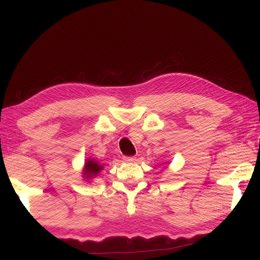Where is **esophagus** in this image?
Returning <instances> with one entry per match:
<instances>
[{
	"label": "esophagus",
	"instance_id": "obj_1",
	"mask_svg": "<svg viewBox=\"0 0 260 260\" xmlns=\"http://www.w3.org/2000/svg\"><path fill=\"white\" fill-rule=\"evenodd\" d=\"M136 159V157L135 156H131V157H124V160L125 161H128V162H131V161H134Z\"/></svg>",
	"mask_w": 260,
	"mask_h": 260
}]
</instances>
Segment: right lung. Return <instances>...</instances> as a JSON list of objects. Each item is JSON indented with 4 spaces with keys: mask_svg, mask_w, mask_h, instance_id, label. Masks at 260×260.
<instances>
[{
    "mask_svg": "<svg viewBox=\"0 0 260 260\" xmlns=\"http://www.w3.org/2000/svg\"><path fill=\"white\" fill-rule=\"evenodd\" d=\"M85 174L86 178H91L92 176H96L100 171L102 170V166L99 165L98 162L93 161V160H88L85 162Z\"/></svg>",
    "mask_w": 260,
    "mask_h": 260,
    "instance_id": "1",
    "label": "right lung"
}]
</instances>
